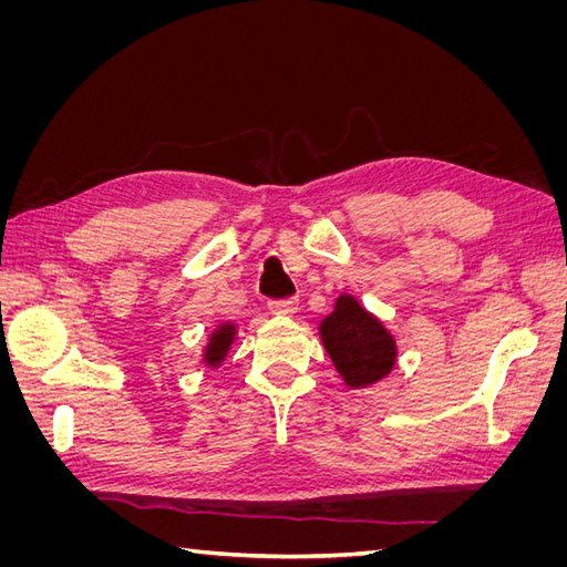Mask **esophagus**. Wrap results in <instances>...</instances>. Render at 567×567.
Here are the masks:
<instances>
[{
    "instance_id": "34e87169",
    "label": "esophagus",
    "mask_w": 567,
    "mask_h": 567,
    "mask_svg": "<svg viewBox=\"0 0 567 567\" xmlns=\"http://www.w3.org/2000/svg\"><path fill=\"white\" fill-rule=\"evenodd\" d=\"M296 310H298V300H293V298H288V300H271V302H269V312H271V315L290 317V315H296Z\"/></svg>"
}]
</instances>
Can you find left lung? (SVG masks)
<instances>
[{"instance_id":"8db88e82","label":"left lung","mask_w":567,"mask_h":567,"mask_svg":"<svg viewBox=\"0 0 567 567\" xmlns=\"http://www.w3.org/2000/svg\"><path fill=\"white\" fill-rule=\"evenodd\" d=\"M319 338L348 388H369L383 381L398 362V342L385 323L354 296L342 293L319 323Z\"/></svg>"}]
</instances>
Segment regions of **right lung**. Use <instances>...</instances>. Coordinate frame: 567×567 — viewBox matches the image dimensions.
I'll use <instances>...</instances> for the list:
<instances>
[{"label": "right lung", "mask_w": 567, "mask_h": 567, "mask_svg": "<svg viewBox=\"0 0 567 567\" xmlns=\"http://www.w3.org/2000/svg\"><path fill=\"white\" fill-rule=\"evenodd\" d=\"M234 338H236V323H231V321L219 323L217 329L210 333L208 346L203 348V362H205V367L217 369L221 362H225L231 346H234Z\"/></svg>", "instance_id": "right-lung-1"}]
</instances>
